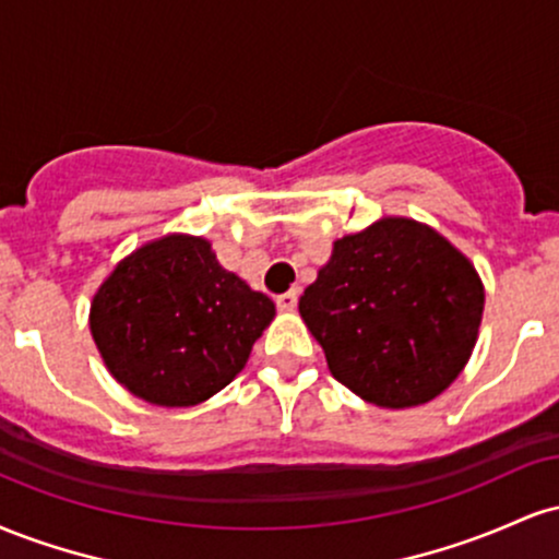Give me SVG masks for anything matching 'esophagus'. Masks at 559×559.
Returning a JSON list of instances; mask_svg holds the SVG:
<instances>
[{
  "instance_id": "1",
  "label": "esophagus",
  "mask_w": 559,
  "mask_h": 559,
  "mask_svg": "<svg viewBox=\"0 0 559 559\" xmlns=\"http://www.w3.org/2000/svg\"><path fill=\"white\" fill-rule=\"evenodd\" d=\"M297 301H299V292L297 288H292V292L281 294V297L275 299V305H278L281 312H294L297 310Z\"/></svg>"
}]
</instances>
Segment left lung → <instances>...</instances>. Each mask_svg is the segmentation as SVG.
I'll list each match as a JSON object with an SVG mask.
<instances>
[{
  "instance_id": "left-lung-1",
  "label": "left lung",
  "mask_w": 559,
  "mask_h": 559,
  "mask_svg": "<svg viewBox=\"0 0 559 559\" xmlns=\"http://www.w3.org/2000/svg\"><path fill=\"white\" fill-rule=\"evenodd\" d=\"M484 299V281L452 241L389 215L333 241L299 316L338 383L376 407L407 409L463 373Z\"/></svg>"
}]
</instances>
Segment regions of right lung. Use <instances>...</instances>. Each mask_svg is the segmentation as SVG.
Segmentation results:
<instances>
[{
	"label": "right lung",
	"mask_w": 559,
	"mask_h": 559,
	"mask_svg": "<svg viewBox=\"0 0 559 559\" xmlns=\"http://www.w3.org/2000/svg\"><path fill=\"white\" fill-rule=\"evenodd\" d=\"M275 305L226 271L202 236L141 243L102 281L88 329L120 386L157 407H194L241 373Z\"/></svg>",
	"instance_id": "right-lung-1"
}]
</instances>
